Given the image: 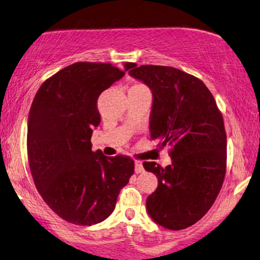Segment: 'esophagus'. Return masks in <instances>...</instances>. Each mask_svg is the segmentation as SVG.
<instances>
[{
  "label": "esophagus",
  "mask_w": 260,
  "mask_h": 260,
  "mask_svg": "<svg viewBox=\"0 0 260 260\" xmlns=\"http://www.w3.org/2000/svg\"><path fill=\"white\" fill-rule=\"evenodd\" d=\"M134 171H136V174H142V172L144 171L142 161H139V160L134 161Z\"/></svg>",
  "instance_id": "obj_1"
}]
</instances>
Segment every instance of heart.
Returning a JSON list of instances; mask_svg holds the SVG:
<instances>
[{
	"instance_id": "b5f03b06",
	"label": "heart",
	"mask_w": 260,
	"mask_h": 260,
	"mask_svg": "<svg viewBox=\"0 0 260 260\" xmlns=\"http://www.w3.org/2000/svg\"><path fill=\"white\" fill-rule=\"evenodd\" d=\"M134 88H145L144 85H142V84H137V85H133Z\"/></svg>"
}]
</instances>
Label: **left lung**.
Masks as SVG:
<instances>
[{
    "label": "left lung",
    "mask_w": 260,
    "mask_h": 260,
    "mask_svg": "<svg viewBox=\"0 0 260 260\" xmlns=\"http://www.w3.org/2000/svg\"><path fill=\"white\" fill-rule=\"evenodd\" d=\"M129 76L153 94L150 138L170 147L172 164L143 162L157 177L147 199L151 219L162 228L183 230L207 214L226 172V132L213 94L201 79L166 66H133Z\"/></svg>",
    "instance_id": "obj_1"
}]
</instances>
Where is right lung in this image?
I'll return each instance as SVG.
<instances>
[{
    "label": "right lung",
    "instance_id": "obj_1",
    "mask_svg": "<svg viewBox=\"0 0 260 260\" xmlns=\"http://www.w3.org/2000/svg\"><path fill=\"white\" fill-rule=\"evenodd\" d=\"M134 63L77 62L46 79L32 100L28 117L29 166L43 199L59 217L90 226L111 215L118 193L134 172L124 155L91 150L99 126L98 99Z\"/></svg>",
    "mask_w": 260,
    "mask_h": 260
}]
</instances>
